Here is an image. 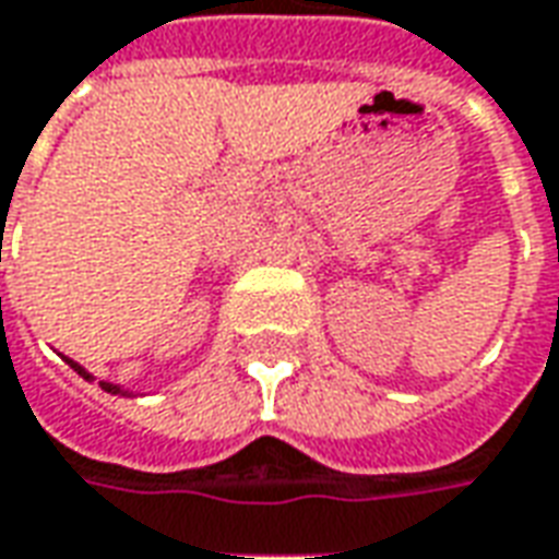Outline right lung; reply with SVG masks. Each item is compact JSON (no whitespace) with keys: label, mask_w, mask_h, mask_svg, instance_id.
<instances>
[{"label":"right lung","mask_w":559,"mask_h":559,"mask_svg":"<svg viewBox=\"0 0 559 559\" xmlns=\"http://www.w3.org/2000/svg\"><path fill=\"white\" fill-rule=\"evenodd\" d=\"M66 362H69V366H72V369H75L78 374H84V378H90V374L84 372V369H81V366H78V362H72V360H66ZM103 390H108V393H123V390L117 388V384H105V381H103ZM123 396H127V393H123Z\"/></svg>","instance_id":"add662e5"}]
</instances>
